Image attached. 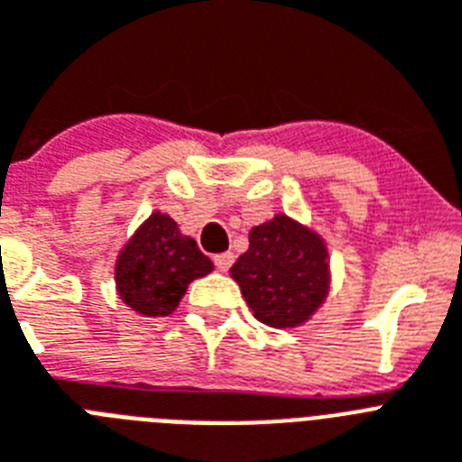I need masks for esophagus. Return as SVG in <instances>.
Instances as JSON below:
<instances>
[{"label": "esophagus", "mask_w": 462, "mask_h": 462, "mask_svg": "<svg viewBox=\"0 0 462 462\" xmlns=\"http://www.w3.org/2000/svg\"><path fill=\"white\" fill-rule=\"evenodd\" d=\"M231 264H234V253H222L215 257V266L219 269V272H228Z\"/></svg>", "instance_id": "obj_1"}]
</instances>
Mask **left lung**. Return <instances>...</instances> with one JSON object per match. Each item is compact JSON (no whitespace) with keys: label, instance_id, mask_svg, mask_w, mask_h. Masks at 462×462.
Returning <instances> with one entry per match:
<instances>
[{"label":"left lung","instance_id":"obj_1","mask_svg":"<svg viewBox=\"0 0 462 462\" xmlns=\"http://www.w3.org/2000/svg\"><path fill=\"white\" fill-rule=\"evenodd\" d=\"M231 276L257 321L300 326L326 300V245L314 231L276 215L250 231V247L231 266Z\"/></svg>","mask_w":462,"mask_h":462}]
</instances>
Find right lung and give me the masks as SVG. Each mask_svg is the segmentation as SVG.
<instances>
[{"instance_id":"1","label":"right lung","mask_w":462,"mask_h":462,"mask_svg":"<svg viewBox=\"0 0 462 462\" xmlns=\"http://www.w3.org/2000/svg\"><path fill=\"white\" fill-rule=\"evenodd\" d=\"M209 272L212 262L196 240L179 234L174 219L155 212L117 257V292L139 314L170 316L190 281Z\"/></svg>"}]
</instances>
